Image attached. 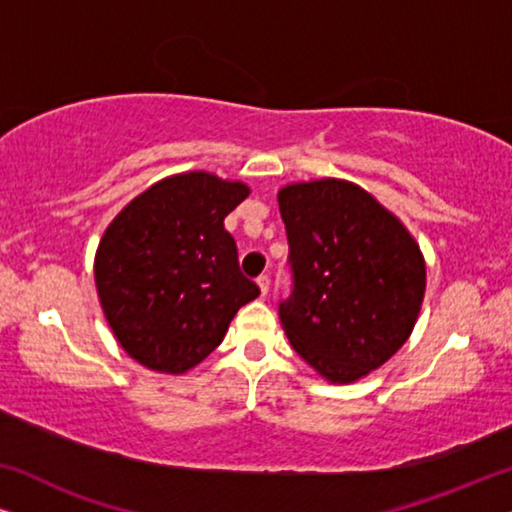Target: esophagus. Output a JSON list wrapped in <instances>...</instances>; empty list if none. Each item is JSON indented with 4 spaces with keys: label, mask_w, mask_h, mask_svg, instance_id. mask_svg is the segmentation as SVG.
<instances>
[{
    "label": "esophagus",
    "mask_w": 512,
    "mask_h": 512,
    "mask_svg": "<svg viewBox=\"0 0 512 512\" xmlns=\"http://www.w3.org/2000/svg\"><path fill=\"white\" fill-rule=\"evenodd\" d=\"M256 284H258V289H261L263 296H268V291H270V277H268V275H261V277L256 279Z\"/></svg>",
    "instance_id": "1"
}]
</instances>
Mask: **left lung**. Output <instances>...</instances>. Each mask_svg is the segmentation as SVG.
Instances as JSON below:
<instances>
[{"instance_id":"1","label":"left lung","mask_w":512,"mask_h":512,"mask_svg":"<svg viewBox=\"0 0 512 512\" xmlns=\"http://www.w3.org/2000/svg\"><path fill=\"white\" fill-rule=\"evenodd\" d=\"M277 202L293 270L291 298L279 303L286 338L326 382H359L417 324L422 249L396 214L347 179L286 184Z\"/></svg>"}]
</instances>
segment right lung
I'll list each match as a JSON object with an SVG mask.
<instances>
[{
  "instance_id": "right-lung-1",
  "label": "right lung",
  "mask_w": 512,
  "mask_h": 512,
  "mask_svg": "<svg viewBox=\"0 0 512 512\" xmlns=\"http://www.w3.org/2000/svg\"><path fill=\"white\" fill-rule=\"evenodd\" d=\"M251 193L244 181L181 172L132 198L95 251L104 319L144 368L184 375L221 345L261 289L242 275L223 219Z\"/></svg>"
}]
</instances>
